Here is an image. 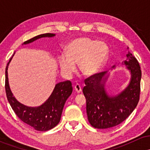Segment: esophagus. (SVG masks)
I'll list each match as a JSON object with an SVG mask.
<instances>
[{
  "mask_svg": "<svg viewBox=\"0 0 150 150\" xmlns=\"http://www.w3.org/2000/svg\"><path fill=\"white\" fill-rule=\"evenodd\" d=\"M74 89H75V91L77 93H80L81 91H82V88H81L80 85H79V84H77V85H75V87H74Z\"/></svg>",
  "mask_w": 150,
  "mask_h": 150,
  "instance_id": "esophagus-1",
  "label": "esophagus"
}]
</instances>
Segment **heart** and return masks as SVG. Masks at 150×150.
<instances>
[{
	"mask_svg": "<svg viewBox=\"0 0 150 150\" xmlns=\"http://www.w3.org/2000/svg\"><path fill=\"white\" fill-rule=\"evenodd\" d=\"M109 50L107 44L97 39L80 38L68 44L65 55L58 56V64L63 74L70 76L79 69L85 76H92L100 70L107 61Z\"/></svg>",
	"mask_w": 150,
	"mask_h": 150,
	"instance_id": "obj_1",
	"label": "heart"
}]
</instances>
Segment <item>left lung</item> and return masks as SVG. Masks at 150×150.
Segmentation results:
<instances>
[{"label":"left lung","instance_id":"obj_1","mask_svg":"<svg viewBox=\"0 0 150 150\" xmlns=\"http://www.w3.org/2000/svg\"><path fill=\"white\" fill-rule=\"evenodd\" d=\"M124 61L131 74L130 83L116 96H109L104 88L106 72H101L85 79L83 88L87 101V114L92 126L106 129L124 121L134 111L140 99L142 72L138 61L128 51ZM114 67V66H113Z\"/></svg>","mask_w":150,"mask_h":150}]
</instances>
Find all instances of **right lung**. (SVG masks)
<instances>
[{"mask_svg":"<svg viewBox=\"0 0 150 150\" xmlns=\"http://www.w3.org/2000/svg\"><path fill=\"white\" fill-rule=\"evenodd\" d=\"M55 34L46 33L36 36L26 41L23 44L33 42L42 37H52ZM12 58L7 64L6 68V92L7 99L10 106L22 121L30 125L35 130L39 131H46L56 126L61 120L63 106L67 99L73 92V87L69 80L61 82L56 84L52 94L49 99L42 105L37 107H29L21 104L13 97L8 83V68Z\"/></svg>","mask_w":150,"mask_h":150,"instance_id":"obj_1","label":"right lung"}]
</instances>
